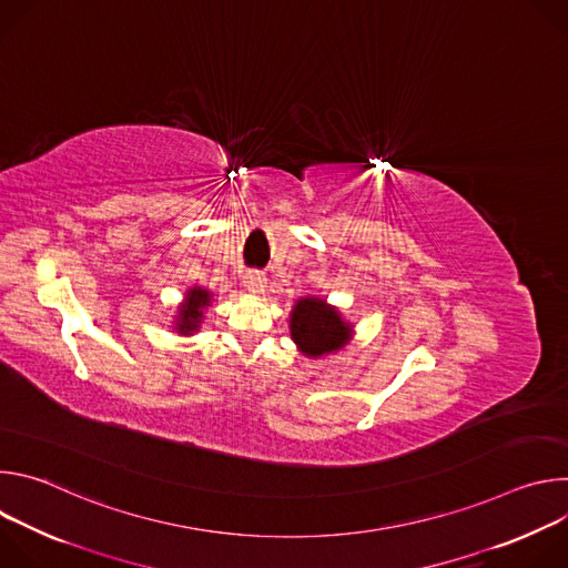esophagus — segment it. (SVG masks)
Returning <instances> with one entry per match:
<instances>
[{
  "label": "esophagus",
  "mask_w": 568,
  "mask_h": 568,
  "mask_svg": "<svg viewBox=\"0 0 568 568\" xmlns=\"http://www.w3.org/2000/svg\"><path fill=\"white\" fill-rule=\"evenodd\" d=\"M245 287L252 292V294H263L265 287H267V276L258 270H250L245 274Z\"/></svg>",
  "instance_id": "esophagus-1"
}]
</instances>
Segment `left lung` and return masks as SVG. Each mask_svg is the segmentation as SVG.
Returning a JSON list of instances; mask_svg holds the SVG:
<instances>
[{
  "mask_svg": "<svg viewBox=\"0 0 568 568\" xmlns=\"http://www.w3.org/2000/svg\"><path fill=\"white\" fill-rule=\"evenodd\" d=\"M290 335L305 357H321L342 351L351 337L353 326L342 318L339 310L323 298H298L290 314Z\"/></svg>",
  "mask_w": 568,
  "mask_h": 568,
  "instance_id": "1",
  "label": "left lung"
}]
</instances>
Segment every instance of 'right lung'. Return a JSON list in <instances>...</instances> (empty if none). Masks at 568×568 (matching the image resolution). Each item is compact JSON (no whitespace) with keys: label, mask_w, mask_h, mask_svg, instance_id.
<instances>
[{"label":"right lung","mask_w":568,"mask_h":568,"mask_svg":"<svg viewBox=\"0 0 568 568\" xmlns=\"http://www.w3.org/2000/svg\"><path fill=\"white\" fill-rule=\"evenodd\" d=\"M211 292L204 290V287H191L186 292V298L184 303L180 305V312H178V321H175V328L180 335L189 337L193 333H197L200 323L204 318V310L211 305Z\"/></svg>","instance_id":"right-lung-1"}]
</instances>
